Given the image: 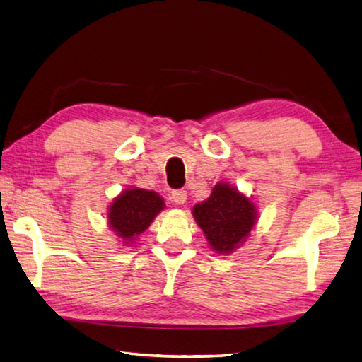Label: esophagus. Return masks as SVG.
I'll return each instance as SVG.
<instances>
[{"label": "esophagus", "mask_w": 362, "mask_h": 362, "mask_svg": "<svg viewBox=\"0 0 362 362\" xmlns=\"http://www.w3.org/2000/svg\"><path fill=\"white\" fill-rule=\"evenodd\" d=\"M170 197H172V200H173L176 204H182V203H186V200H187V192L182 190V189L172 190Z\"/></svg>", "instance_id": "esophagus-1"}]
</instances>
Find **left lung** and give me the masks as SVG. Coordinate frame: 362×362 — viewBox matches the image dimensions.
Listing matches in <instances>:
<instances>
[{
    "label": "left lung",
    "instance_id": "obj_1",
    "mask_svg": "<svg viewBox=\"0 0 362 362\" xmlns=\"http://www.w3.org/2000/svg\"><path fill=\"white\" fill-rule=\"evenodd\" d=\"M194 217L216 252L231 253L255 226L256 208L234 187L220 182L208 200L195 204Z\"/></svg>",
    "mask_w": 362,
    "mask_h": 362
}]
</instances>
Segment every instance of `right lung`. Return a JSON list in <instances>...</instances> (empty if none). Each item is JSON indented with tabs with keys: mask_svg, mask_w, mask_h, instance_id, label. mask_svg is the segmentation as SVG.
Segmentation results:
<instances>
[{
	"mask_svg": "<svg viewBox=\"0 0 362 362\" xmlns=\"http://www.w3.org/2000/svg\"><path fill=\"white\" fill-rule=\"evenodd\" d=\"M164 209V200L156 192L128 189L117 197L109 208V225L123 242H132L150 226Z\"/></svg>",
	"mask_w": 362,
	"mask_h": 362,
	"instance_id": "1",
	"label": "right lung"
}]
</instances>
